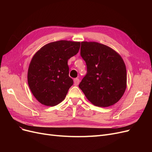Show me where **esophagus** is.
<instances>
[{"mask_svg": "<svg viewBox=\"0 0 152 152\" xmlns=\"http://www.w3.org/2000/svg\"><path fill=\"white\" fill-rule=\"evenodd\" d=\"M73 81H74V85L77 86L79 84V79L78 78H75V79H73Z\"/></svg>", "mask_w": 152, "mask_h": 152, "instance_id": "34e87169", "label": "esophagus"}]
</instances>
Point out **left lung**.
Instances as JSON below:
<instances>
[{"instance_id":"left-lung-1","label":"left lung","mask_w":152,"mask_h":152,"mask_svg":"<svg viewBox=\"0 0 152 152\" xmlns=\"http://www.w3.org/2000/svg\"><path fill=\"white\" fill-rule=\"evenodd\" d=\"M80 56L87 73L79 85L89 101L99 107L118 102L126 89V68L114 50L96 42H81Z\"/></svg>"}]
</instances>
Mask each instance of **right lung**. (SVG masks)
<instances>
[{"instance_id": "1", "label": "right lung", "mask_w": 152, "mask_h": 152, "mask_svg": "<svg viewBox=\"0 0 152 152\" xmlns=\"http://www.w3.org/2000/svg\"><path fill=\"white\" fill-rule=\"evenodd\" d=\"M80 43L59 40L45 45L34 55L28 68V83L41 104L54 107L66 97L73 81L68 60L79 52Z\"/></svg>"}]
</instances>
